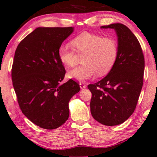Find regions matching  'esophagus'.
<instances>
[{"mask_svg": "<svg viewBox=\"0 0 157 157\" xmlns=\"http://www.w3.org/2000/svg\"><path fill=\"white\" fill-rule=\"evenodd\" d=\"M79 85H80V88H86V85L84 83H83V82H81V83H79Z\"/></svg>", "mask_w": 157, "mask_h": 157, "instance_id": "34e87169", "label": "esophagus"}]
</instances>
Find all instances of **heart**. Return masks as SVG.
<instances>
[{
  "instance_id": "heart-1",
  "label": "heart",
  "mask_w": 157,
  "mask_h": 157,
  "mask_svg": "<svg viewBox=\"0 0 157 157\" xmlns=\"http://www.w3.org/2000/svg\"><path fill=\"white\" fill-rule=\"evenodd\" d=\"M71 44H62L59 47L58 56L63 64L71 67L76 62L78 53L86 54L83 62L69 72V76L83 81L95 74L105 76L114 67L118 56V44L113 37L84 32L71 41Z\"/></svg>"
}]
</instances>
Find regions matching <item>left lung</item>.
Listing matches in <instances>:
<instances>
[{
    "label": "left lung",
    "mask_w": 157,
    "mask_h": 157,
    "mask_svg": "<svg viewBox=\"0 0 157 157\" xmlns=\"http://www.w3.org/2000/svg\"><path fill=\"white\" fill-rule=\"evenodd\" d=\"M114 29L118 37V56L114 67L102 80L89 84L93 117L107 126L124 122L135 111L143 86L144 57L139 41L121 23L102 26Z\"/></svg>",
    "instance_id": "left-lung-1"
}]
</instances>
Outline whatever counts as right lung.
I'll return each instance as SVG.
<instances>
[{
  "label": "right lung",
  "instance_id": "right-lung-1",
  "mask_svg": "<svg viewBox=\"0 0 157 157\" xmlns=\"http://www.w3.org/2000/svg\"><path fill=\"white\" fill-rule=\"evenodd\" d=\"M74 28H37L22 40L15 52L11 76L20 110L46 129L62 126L69 116V102L80 90L72 79L60 85L65 68L58 56Z\"/></svg>",
  "mask_w": 157,
  "mask_h": 157
}]
</instances>
